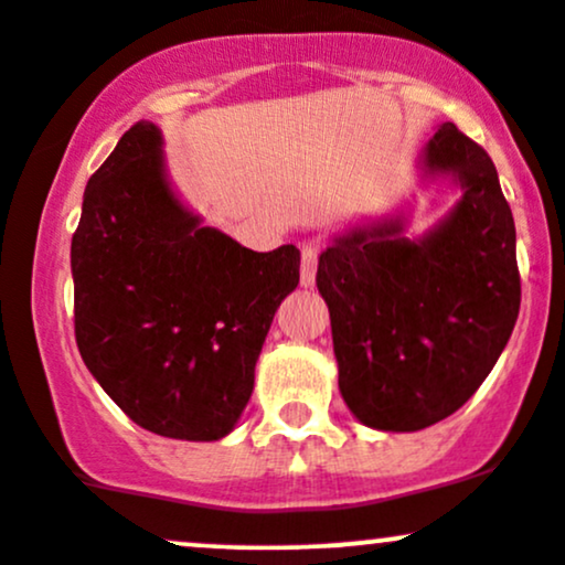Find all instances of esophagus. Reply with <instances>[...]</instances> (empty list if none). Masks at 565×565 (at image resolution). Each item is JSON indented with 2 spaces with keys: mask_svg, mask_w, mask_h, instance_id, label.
<instances>
[{
  "mask_svg": "<svg viewBox=\"0 0 565 565\" xmlns=\"http://www.w3.org/2000/svg\"><path fill=\"white\" fill-rule=\"evenodd\" d=\"M316 270H319V249H316V246H302V255H300L302 287H313Z\"/></svg>",
  "mask_w": 565,
  "mask_h": 565,
  "instance_id": "obj_1",
  "label": "esophagus"
}]
</instances>
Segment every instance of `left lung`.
<instances>
[{"mask_svg":"<svg viewBox=\"0 0 565 565\" xmlns=\"http://www.w3.org/2000/svg\"><path fill=\"white\" fill-rule=\"evenodd\" d=\"M430 172H451L462 199L425 238L401 220L340 236L319 257L340 393L361 423L412 433L457 412L508 345L521 310L515 223L489 153L440 125Z\"/></svg>","mask_w":565,"mask_h":565,"instance_id":"1","label":"left lung"}]
</instances>
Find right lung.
<instances>
[{
	"instance_id": "obj_1",
	"label": "right lung",
	"mask_w": 565,
	"mask_h": 565,
	"mask_svg": "<svg viewBox=\"0 0 565 565\" xmlns=\"http://www.w3.org/2000/svg\"><path fill=\"white\" fill-rule=\"evenodd\" d=\"M71 274L76 345L116 406L157 436L217 440L300 284V249L252 252L201 228L167 185L157 125L138 121L84 188Z\"/></svg>"
}]
</instances>
